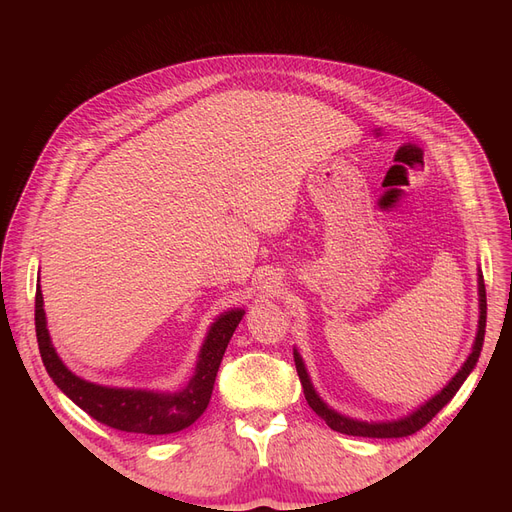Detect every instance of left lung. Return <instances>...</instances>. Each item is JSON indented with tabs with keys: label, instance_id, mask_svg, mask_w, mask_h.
<instances>
[{
	"label": "left lung",
	"instance_id": "obj_1",
	"mask_svg": "<svg viewBox=\"0 0 512 512\" xmlns=\"http://www.w3.org/2000/svg\"><path fill=\"white\" fill-rule=\"evenodd\" d=\"M478 331H476V339H474V346L472 352L466 359V363L461 365V369L457 374L451 378L444 389L433 395L429 401L421 408H416L412 414L404 416V418H397V421H386V423H365V421H356V418L344 416L335 412L333 408H329L324 401L320 399V395L316 393L312 380L307 376V369L305 363L301 359V354L294 350V365H297V374L303 386V393L309 408H312L324 423H327L333 431L339 433H346V436H361V438H406L416 433L418 429H423L433 416H436L448 401L455 397V393L459 391V386L466 382V378L472 374V369L478 361L480 350H483V342H485V324H487V294H485V280H483V273L478 271Z\"/></svg>",
	"mask_w": 512,
	"mask_h": 512
}]
</instances>
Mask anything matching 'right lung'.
I'll list each match as a JSON object with an SVG mask.
<instances>
[{
  "label": "right lung",
  "mask_w": 512,
  "mask_h": 512,
  "mask_svg": "<svg viewBox=\"0 0 512 512\" xmlns=\"http://www.w3.org/2000/svg\"><path fill=\"white\" fill-rule=\"evenodd\" d=\"M243 314L245 309L237 307L215 318L205 337V344L200 348L194 376L181 391L158 393L141 389H113V386H100L79 378L59 359L51 344L49 329H46L40 284L36 288V337L42 363L53 382L96 421L119 431L145 433V436L177 433L190 427L207 410L222 356Z\"/></svg>",
  "instance_id": "right-lung-1"
}]
</instances>
